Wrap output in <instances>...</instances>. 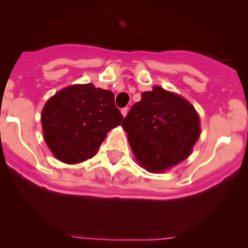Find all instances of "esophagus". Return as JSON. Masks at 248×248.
Segmentation results:
<instances>
[{
  "instance_id": "1",
  "label": "esophagus",
  "mask_w": 248,
  "mask_h": 248,
  "mask_svg": "<svg viewBox=\"0 0 248 248\" xmlns=\"http://www.w3.org/2000/svg\"><path fill=\"white\" fill-rule=\"evenodd\" d=\"M127 112H128V108H122V109H121V114L124 115V117L126 116Z\"/></svg>"
}]
</instances>
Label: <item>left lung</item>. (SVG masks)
<instances>
[{"label": "left lung", "mask_w": 248, "mask_h": 248, "mask_svg": "<svg viewBox=\"0 0 248 248\" xmlns=\"http://www.w3.org/2000/svg\"><path fill=\"white\" fill-rule=\"evenodd\" d=\"M134 156L146 170L162 172L189 156L201 136L199 116L177 94L155 86L141 93L122 122Z\"/></svg>", "instance_id": "1"}]
</instances>
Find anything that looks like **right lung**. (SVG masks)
Segmentation results:
<instances>
[{"label": "right lung", "mask_w": 248, "mask_h": 248, "mask_svg": "<svg viewBox=\"0 0 248 248\" xmlns=\"http://www.w3.org/2000/svg\"><path fill=\"white\" fill-rule=\"evenodd\" d=\"M124 116L114 93L92 84L73 85L57 92L42 111L46 142L61 162L76 164L96 155L107 133Z\"/></svg>", "instance_id": "right-lung-1"}]
</instances>
